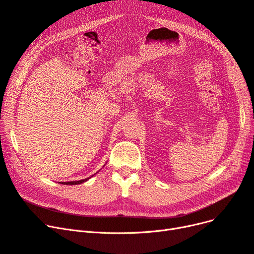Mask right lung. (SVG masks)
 Returning <instances> with one entry per match:
<instances>
[{"instance_id": "right-lung-1", "label": "right lung", "mask_w": 254, "mask_h": 254, "mask_svg": "<svg viewBox=\"0 0 254 254\" xmlns=\"http://www.w3.org/2000/svg\"><path fill=\"white\" fill-rule=\"evenodd\" d=\"M88 179L85 180H81V181H76V182H67V183H62V184H66V185H77V184H82L84 182H86Z\"/></svg>"}]
</instances>
